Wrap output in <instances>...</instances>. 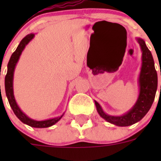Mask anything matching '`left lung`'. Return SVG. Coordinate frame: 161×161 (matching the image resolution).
Listing matches in <instances>:
<instances>
[{"label": "left lung", "mask_w": 161, "mask_h": 161, "mask_svg": "<svg viewBox=\"0 0 161 161\" xmlns=\"http://www.w3.org/2000/svg\"><path fill=\"white\" fill-rule=\"evenodd\" d=\"M141 47L142 68L139 76V96L134 107L128 113L123 116H109L102 110L100 105L95 102L97 110L102 118L112 124L119 126H127L137 123L144 117L148 112L156 96L157 89V73L154 65L152 53L147 47L144 41L141 38L138 39Z\"/></svg>", "instance_id": "left-lung-1"}]
</instances>
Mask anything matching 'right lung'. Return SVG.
I'll return each instance as SVG.
<instances>
[{"label": "right lung", "instance_id": "right-lung-1", "mask_svg": "<svg viewBox=\"0 0 161 161\" xmlns=\"http://www.w3.org/2000/svg\"><path fill=\"white\" fill-rule=\"evenodd\" d=\"M35 35L31 34L25 37V38L21 41L20 44L17 47L16 51L12 54L11 55L10 59L8 61V71H7V74L5 76V93H6L7 98H8V103L10 105L11 108H12L13 111L17 117L22 121V123H25V124L29 125V126H32V127H37V128H44V127H49V126H52L55 123H56L59 119L62 118L58 117L52 119H48V120L45 121H35L33 119L28 118L23 112L19 109L18 106L17 105L16 101L14 99V91H13V76H14V68L16 66V64L18 62V59H19L20 55L22 54V51L25 48V45L30 42V41L34 38Z\"/></svg>", "mask_w": 161, "mask_h": 161}]
</instances>
